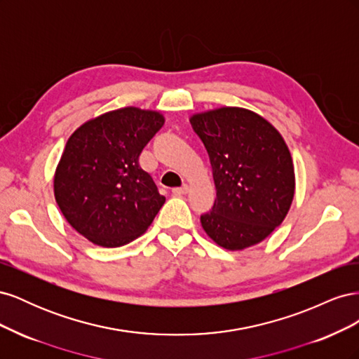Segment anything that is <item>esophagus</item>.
Wrapping results in <instances>:
<instances>
[{"label": "esophagus", "instance_id": "1", "mask_svg": "<svg viewBox=\"0 0 359 359\" xmlns=\"http://www.w3.org/2000/svg\"><path fill=\"white\" fill-rule=\"evenodd\" d=\"M172 193L175 194V196H184V194H187V193H189V186H187V184H182L181 187L173 189V190H172Z\"/></svg>", "mask_w": 359, "mask_h": 359}]
</instances>
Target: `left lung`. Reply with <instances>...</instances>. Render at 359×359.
I'll use <instances>...</instances> for the list:
<instances>
[{"label": "left lung", "instance_id": "8db88e82", "mask_svg": "<svg viewBox=\"0 0 359 359\" xmlns=\"http://www.w3.org/2000/svg\"><path fill=\"white\" fill-rule=\"evenodd\" d=\"M208 151L217 198L201 217L226 250L259 244L283 223L295 194V169L283 136L268 119L236 106L190 116Z\"/></svg>", "mask_w": 359, "mask_h": 359}]
</instances>
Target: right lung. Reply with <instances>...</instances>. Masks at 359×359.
Returning <instances> with one entry per match:
<instances>
[{
    "mask_svg": "<svg viewBox=\"0 0 359 359\" xmlns=\"http://www.w3.org/2000/svg\"><path fill=\"white\" fill-rule=\"evenodd\" d=\"M158 111L128 106L88 119L69 137L53 194L76 232L100 247L142 235L165 203L139 156L161 126Z\"/></svg>",
    "mask_w": 359,
    "mask_h": 359,
    "instance_id": "obj_1",
    "label": "right lung"
}]
</instances>
